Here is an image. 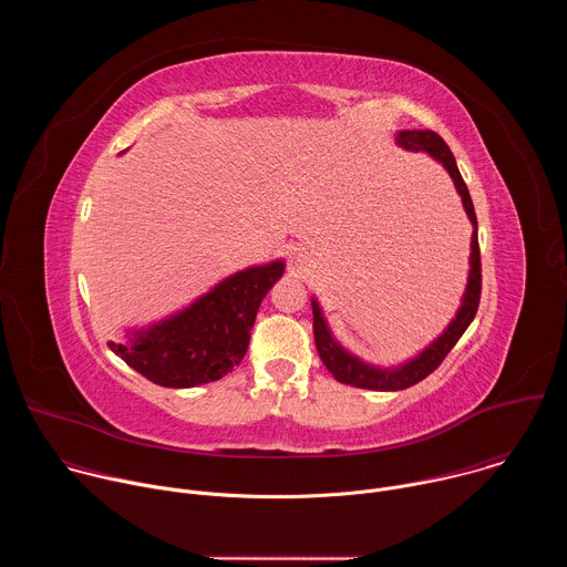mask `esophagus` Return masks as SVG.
Listing matches in <instances>:
<instances>
[{"label": "esophagus", "instance_id": "34e87169", "mask_svg": "<svg viewBox=\"0 0 567 567\" xmlns=\"http://www.w3.org/2000/svg\"><path fill=\"white\" fill-rule=\"evenodd\" d=\"M291 262H293L296 267L307 265V262H309V251H307V249H296V251L291 254Z\"/></svg>", "mask_w": 567, "mask_h": 567}]
</instances>
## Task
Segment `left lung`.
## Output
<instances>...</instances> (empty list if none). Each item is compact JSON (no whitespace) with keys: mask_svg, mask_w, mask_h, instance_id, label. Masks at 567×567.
Segmentation results:
<instances>
[{"mask_svg":"<svg viewBox=\"0 0 567 567\" xmlns=\"http://www.w3.org/2000/svg\"><path fill=\"white\" fill-rule=\"evenodd\" d=\"M396 143L406 150L413 152H429L435 161L449 171L464 210L473 224V235H471V269H468V282H466V291H464V300L462 307L457 309V316L453 318L451 326L444 330V334L431 343L420 357H415L413 361L403 363L401 368L394 370H379L372 365H365L363 361H359L357 357H352L350 352H346L330 334L326 318L320 313V307L316 300H311V311H313V341H316V350L320 354V361L326 363V368L334 374L337 381L354 385V388H368V390H403L411 388L415 383H420L422 379H426L433 370H437V365L446 359V354L453 350V346L460 341V337L466 332V328L471 326V320L475 318L477 305H480V291H482V265H480V245H477V219H475V210H473V202L468 195V188L457 171L455 156L449 150V145L444 143V138L431 130H403L396 134Z\"/></svg>","mask_w":567,"mask_h":567,"instance_id":"left-lung-1","label":"left lung"}]
</instances>
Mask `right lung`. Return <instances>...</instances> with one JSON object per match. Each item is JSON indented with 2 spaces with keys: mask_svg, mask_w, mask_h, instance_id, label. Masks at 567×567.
<instances>
[{
  "mask_svg": "<svg viewBox=\"0 0 567 567\" xmlns=\"http://www.w3.org/2000/svg\"><path fill=\"white\" fill-rule=\"evenodd\" d=\"M282 271L280 260L237 271L184 311L136 330L127 343L107 346L158 385L193 388L217 381L245 359L260 302Z\"/></svg>",
  "mask_w": 567,
  "mask_h": 567,
  "instance_id": "1",
  "label": "right lung"
}]
</instances>
